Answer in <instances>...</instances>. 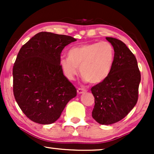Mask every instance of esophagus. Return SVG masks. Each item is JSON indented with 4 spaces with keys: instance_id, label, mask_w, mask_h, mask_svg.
<instances>
[{
    "instance_id": "34e87169",
    "label": "esophagus",
    "mask_w": 154,
    "mask_h": 154,
    "mask_svg": "<svg viewBox=\"0 0 154 154\" xmlns=\"http://www.w3.org/2000/svg\"><path fill=\"white\" fill-rule=\"evenodd\" d=\"M86 90L84 89V88H78L77 89V93L78 94H82L83 93H85Z\"/></svg>"
}]
</instances>
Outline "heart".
I'll return each instance as SVG.
<instances>
[{"label": "heart", "instance_id": "b5f03b06", "mask_svg": "<svg viewBox=\"0 0 154 154\" xmlns=\"http://www.w3.org/2000/svg\"><path fill=\"white\" fill-rule=\"evenodd\" d=\"M115 57L114 46L108 41L91 43L72 47L68 57L61 58L59 64L63 75L73 80L79 71L85 81L97 84L111 73Z\"/></svg>", "mask_w": 154, "mask_h": 154}]
</instances>
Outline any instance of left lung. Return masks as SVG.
<instances>
[{
  "instance_id": "1",
  "label": "left lung",
  "mask_w": 154,
  "mask_h": 154,
  "mask_svg": "<svg viewBox=\"0 0 154 154\" xmlns=\"http://www.w3.org/2000/svg\"><path fill=\"white\" fill-rule=\"evenodd\" d=\"M114 46L112 69L103 82L91 88L95 98L92 116L100 125H111L125 118L138 98L140 72L137 59L121 40L106 38Z\"/></svg>"
}]
</instances>
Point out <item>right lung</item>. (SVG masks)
Returning <instances> with one entry per match:
<instances>
[{"label": "right lung", "mask_w": 154, "mask_h": 154, "mask_svg": "<svg viewBox=\"0 0 154 154\" xmlns=\"http://www.w3.org/2000/svg\"><path fill=\"white\" fill-rule=\"evenodd\" d=\"M76 39L41 32L21 48L13 67V91L21 110L41 125L55 122L77 90L63 75L61 53Z\"/></svg>", "instance_id": "right-lung-1"}]
</instances>
